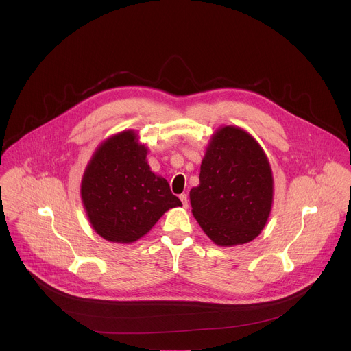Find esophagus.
<instances>
[{
    "mask_svg": "<svg viewBox=\"0 0 351 351\" xmlns=\"http://www.w3.org/2000/svg\"><path fill=\"white\" fill-rule=\"evenodd\" d=\"M179 198H180V202H182L183 207H184V208H187V206H189V199H187V194H180V195H179Z\"/></svg>",
    "mask_w": 351,
    "mask_h": 351,
    "instance_id": "1",
    "label": "esophagus"
}]
</instances>
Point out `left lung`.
<instances>
[{
  "mask_svg": "<svg viewBox=\"0 0 351 351\" xmlns=\"http://www.w3.org/2000/svg\"><path fill=\"white\" fill-rule=\"evenodd\" d=\"M274 203V176L260 143L247 130L225 125L208 140L199 183L190 190L191 213L219 247L254 240Z\"/></svg>",
  "mask_w": 351,
  "mask_h": 351,
  "instance_id": "8db88e82",
  "label": "left lung"
}]
</instances>
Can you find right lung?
<instances>
[{"mask_svg": "<svg viewBox=\"0 0 351 351\" xmlns=\"http://www.w3.org/2000/svg\"><path fill=\"white\" fill-rule=\"evenodd\" d=\"M147 153L138 133L126 129L99 143L84 168L83 208L95 233L108 241L132 244L182 206L167 179L149 168Z\"/></svg>", "mask_w": 351, "mask_h": 351, "instance_id": "right-lung-1", "label": "right lung"}]
</instances>
